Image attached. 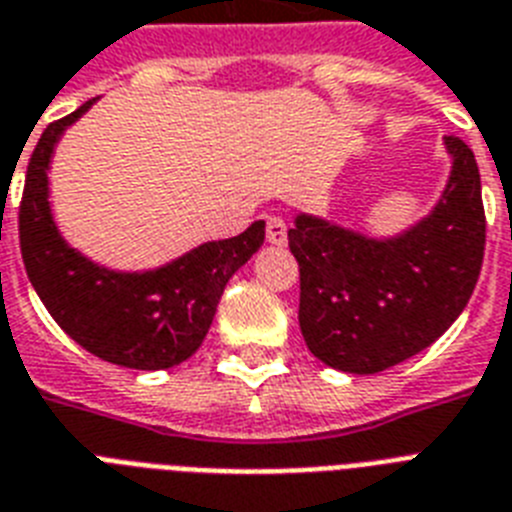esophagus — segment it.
I'll list each match as a JSON object with an SVG mask.
<instances>
[{
    "mask_svg": "<svg viewBox=\"0 0 512 512\" xmlns=\"http://www.w3.org/2000/svg\"><path fill=\"white\" fill-rule=\"evenodd\" d=\"M265 236H268L270 244H276V247H284V244H286L284 218H278V215H270L268 223H265Z\"/></svg>",
    "mask_w": 512,
    "mask_h": 512,
    "instance_id": "esophagus-1",
    "label": "esophagus"
}]
</instances>
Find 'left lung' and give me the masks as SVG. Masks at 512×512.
Masks as SVG:
<instances>
[{
  "mask_svg": "<svg viewBox=\"0 0 512 512\" xmlns=\"http://www.w3.org/2000/svg\"><path fill=\"white\" fill-rule=\"evenodd\" d=\"M450 184L418 226L368 239L313 215L289 228L299 263V328L318 360L344 373H378L418 355L468 305L486 244L481 176L471 147L444 136Z\"/></svg>",
  "mask_w": 512,
  "mask_h": 512,
  "instance_id": "1",
  "label": "left lung"
}]
</instances>
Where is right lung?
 <instances>
[{"label":"right lung","instance_id":"add662e5","mask_svg":"<svg viewBox=\"0 0 512 512\" xmlns=\"http://www.w3.org/2000/svg\"><path fill=\"white\" fill-rule=\"evenodd\" d=\"M94 105L89 99L44 128L28 160L20 199V252L33 289L57 326L107 363L162 371L199 350L228 278L265 239L257 220L234 239L207 242L149 273H115L70 249L49 213L47 170L65 128Z\"/></svg>","mask_w":512,"mask_h":512}]
</instances>
